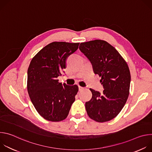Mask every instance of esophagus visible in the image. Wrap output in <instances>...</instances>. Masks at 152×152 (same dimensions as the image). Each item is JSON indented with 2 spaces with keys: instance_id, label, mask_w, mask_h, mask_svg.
Listing matches in <instances>:
<instances>
[{
  "instance_id": "34e87169",
  "label": "esophagus",
  "mask_w": 152,
  "mask_h": 152,
  "mask_svg": "<svg viewBox=\"0 0 152 152\" xmlns=\"http://www.w3.org/2000/svg\"><path fill=\"white\" fill-rule=\"evenodd\" d=\"M83 87H82V86H79V91H81V90H83Z\"/></svg>"
}]
</instances>
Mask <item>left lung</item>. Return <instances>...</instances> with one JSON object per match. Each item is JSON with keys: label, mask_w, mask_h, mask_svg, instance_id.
<instances>
[{"label": "left lung", "mask_w": 152, "mask_h": 152, "mask_svg": "<svg viewBox=\"0 0 152 152\" xmlns=\"http://www.w3.org/2000/svg\"><path fill=\"white\" fill-rule=\"evenodd\" d=\"M79 49L91 61L94 73L101 77L104 88L102 94L90 89L93 96L85 103L86 113L97 122L110 121L120 113L129 94L131 73L127 62L104 40L81 42Z\"/></svg>", "instance_id": "1"}]
</instances>
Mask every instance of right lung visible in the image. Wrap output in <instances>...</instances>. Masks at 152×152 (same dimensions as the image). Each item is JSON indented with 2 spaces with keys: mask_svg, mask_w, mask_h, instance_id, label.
Here are the masks:
<instances>
[{
  "mask_svg": "<svg viewBox=\"0 0 152 152\" xmlns=\"http://www.w3.org/2000/svg\"><path fill=\"white\" fill-rule=\"evenodd\" d=\"M79 42L54 41L32 59L28 69L27 89L35 110L45 120L61 121L69 115L78 86L59 82L57 77L66 68V60Z\"/></svg>",
  "mask_w": 152,
  "mask_h": 152,
  "instance_id": "add662e5",
  "label": "right lung"
}]
</instances>
